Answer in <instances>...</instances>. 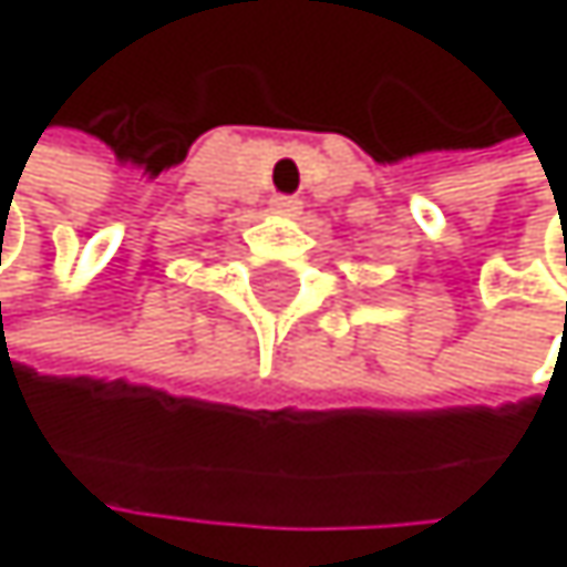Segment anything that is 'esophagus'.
Wrapping results in <instances>:
<instances>
[{
    "instance_id": "esophagus-1",
    "label": "esophagus",
    "mask_w": 567,
    "mask_h": 567,
    "mask_svg": "<svg viewBox=\"0 0 567 567\" xmlns=\"http://www.w3.org/2000/svg\"><path fill=\"white\" fill-rule=\"evenodd\" d=\"M269 209L276 216H298L301 213V199L298 196H272L269 199Z\"/></svg>"
}]
</instances>
